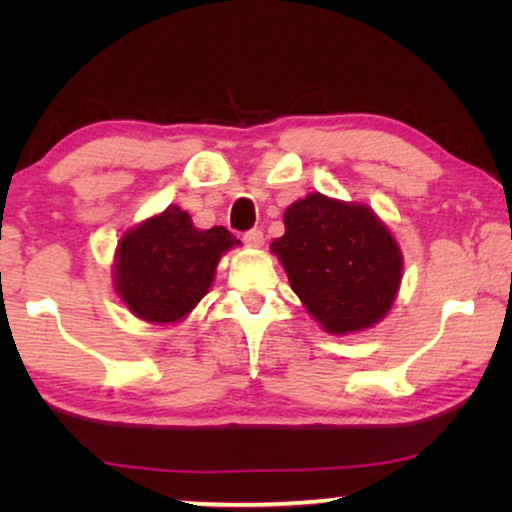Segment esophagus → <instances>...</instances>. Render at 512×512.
Masks as SVG:
<instances>
[{
	"label": "esophagus",
	"instance_id": "1",
	"mask_svg": "<svg viewBox=\"0 0 512 512\" xmlns=\"http://www.w3.org/2000/svg\"><path fill=\"white\" fill-rule=\"evenodd\" d=\"M242 240L247 242L249 247H261V244H263V233L258 228H251V230H247V233H244Z\"/></svg>",
	"mask_w": 512,
	"mask_h": 512
}]
</instances>
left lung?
<instances>
[{"label": "left lung", "instance_id": "1", "mask_svg": "<svg viewBox=\"0 0 512 512\" xmlns=\"http://www.w3.org/2000/svg\"><path fill=\"white\" fill-rule=\"evenodd\" d=\"M284 228L270 249L326 333H356L387 317L403 254L373 209L310 193L286 207Z\"/></svg>", "mask_w": 512, "mask_h": 512}]
</instances>
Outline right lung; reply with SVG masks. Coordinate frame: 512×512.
Masks as SVG:
<instances>
[{
  "mask_svg": "<svg viewBox=\"0 0 512 512\" xmlns=\"http://www.w3.org/2000/svg\"><path fill=\"white\" fill-rule=\"evenodd\" d=\"M237 244L223 226L200 230L184 209L170 205L118 240L116 293L135 317L174 324L205 298L221 256Z\"/></svg>",
  "mask_w": 512,
  "mask_h": 512,
  "instance_id": "1",
  "label": "right lung"
}]
</instances>
